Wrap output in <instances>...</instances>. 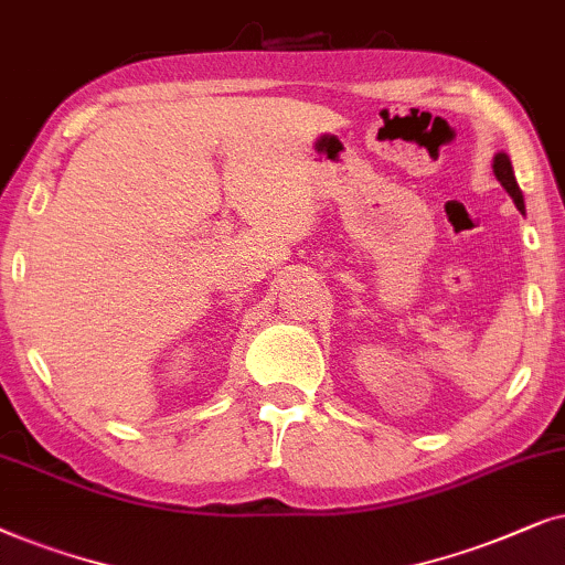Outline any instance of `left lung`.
I'll use <instances>...</instances> for the list:
<instances>
[{
    "instance_id": "8db88e82",
    "label": "left lung",
    "mask_w": 565,
    "mask_h": 565,
    "mask_svg": "<svg viewBox=\"0 0 565 565\" xmlns=\"http://www.w3.org/2000/svg\"><path fill=\"white\" fill-rule=\"evenodd\" d=\"M493 172H495V178H499V183L507 188V193L511 195V199H514V204H516L519 212H522V209H524V195H522V191H519L514 168H511V160H509L507 152H495V157H493Z\"/></svg>"
}]
</instances>
